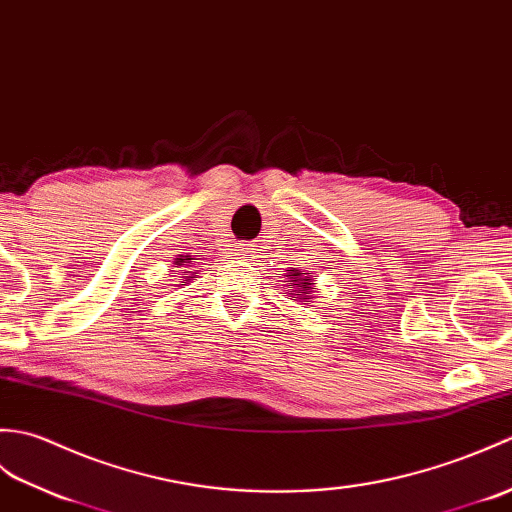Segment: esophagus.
Segmentation results:
<instances>
[{"mask_svg": "<svg viewBox=\"0 0 512 512\" xmlns=\"http://www.w3.org/2000/svg\"><path fill=\"white\" fill-rule=\"evenodd\" d=\"M236 252H238V256H241V258H249V256H252V247L241 245V247L236 249Z\"/></svg>", "mask_w": 512, "mask_h": 512, "instance_id": "34e87169", "label": "esophagus"}]
</instances>
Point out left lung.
I'll list each match as a JSON object with an SVG mask.
<instances>
[{
  "instance_id": "left-lung-1",
  "label": "left lung",
  "mask_w": 512,
  "mask_h": 512,
  "mask_svg": "<svg viewBox=\"0 0 512 512\" xmlns=\"http://www.w3.org/2000/svg\"><path fill=\"white\" fill-rule=\"evenodd\" d=\"M285 287L289 293V300L302 302L306 306H311V302L315 300V278L309 274V271L298 269V267L287 269Z\"/></svg>"
}]
</instances>
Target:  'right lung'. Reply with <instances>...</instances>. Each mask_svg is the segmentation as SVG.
Wrapping results in <instances>:
<instances>
[{
    "mask_svg": "<svg viewBox=\"0 0 512 512\" xmlns=\"http://www.w3.org/2000/svg\"><path fill=\"white\" fill-rule=\"evenodd\" d=\"M186 260H188V263H192V258H175V265L184 267ZM186 267H190V265H186ZM181 278H184V280H186V285H188V282H190L192 278H195V271H186V269H181Z\"/></svg>",
    "mask_w": 512,
    "mask_h": 512,
    "instance_id": "right-lung-1",
    "label": "right lung"
}]
</instances>
